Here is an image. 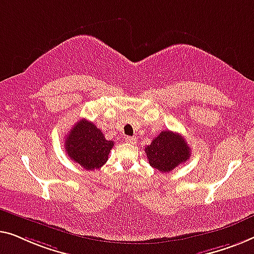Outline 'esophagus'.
Here are the masks:
<instances>
[{"label":"esophagus","mask_w":254,"mask_h":254,"mask_svg":"<svg viewBox=\"0 0 254 254\" xmlns=\"http://www.w3.org/2000/svg\"><path fill=\"white\" fill-rule=\"evenodd\" d=\"M124 139H126V141L128 142V144H134L137 141V138L135 137H126Z\"/></svg>","instance_id":"34e87169"}]
</instances>
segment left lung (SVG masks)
Instances as JSON below:
<instances>
[{"label":"left lung","instance_id":"left-lung-1","mask_svg":"<svg viewBox=\"0 0 254 254\" xmlns=\"http://www.w3.org/2000/svg\"><path fill=\"white\" fill-rule=\"evenodd\" d=\"M145 153L149 164L161 173H169L191 158L185 139L173 131H162L151 145L146 146Z\"/></svg>","mask_w":254,"mask_h":254}]
</instances>
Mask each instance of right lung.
Segmentation results:
<instances>
[{
	"label": "right lung",
	"mask_w": 254,
	"mask_h": 254,
	"mask_svg": "<svg viewBox=\"0 0 254 254\" xmlns=\"http://www.w3.org/2000/svg\"><path fill=\"white\" fill-rule=\"evenodd\" d=\"M114 141L107 140L100 128L87 120H80L65 135L67 156L84 169L101 168L108 160Z\"/></svg>",
	"instance_id": "add662e5"
}]
</instances>
